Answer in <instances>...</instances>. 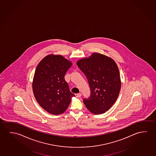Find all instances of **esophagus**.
I'll list each match as a JSON object with an SVG mask.
<instances>
[{"label": "esophagus", "mask_w": 156, "mask_h": 156, "mask_svg": "<svg viewBox=\"0 0 156 156\" xmlns=\"http://www.w3.org/2000/svg\"><path fill=\"white\" fill-rule=\"evenodd\" d=\"M75 96H76V97H77V98H79V97H81V96H82V94H75Z\"/></svg>", "instance_id": "34e87169"}]
</instances>
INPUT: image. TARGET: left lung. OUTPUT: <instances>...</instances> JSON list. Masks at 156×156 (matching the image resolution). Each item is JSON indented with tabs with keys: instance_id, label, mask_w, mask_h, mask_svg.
<instances>
[{
	"instance_id": "obj_1",
	"label": "left lung",
	"mask_w": 156,
	"mask_h": 156,
	"mask_svg": "<svg viewBox=\"0 0 156 156\" xmlns=\"http://www.w3.org/2000/svg\"><path fill=\"white\" fill-rule=\"evenodd\" d=\"M77 65L88 80L90 96L83 99L91 113L99 115L110 108L117 99L121 88L119 71L115 60L99 53L77 61Z\"/></svg>"
}]
</instances>
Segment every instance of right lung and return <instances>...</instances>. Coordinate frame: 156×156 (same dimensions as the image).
Masks as SVG:
<instances>
[{"mask_svg": "<svg viewBox=\"0 0 156 156\" xmlns=\"http://www.w3.org/2000/svg\"><path fill=\"white\" fill-rule=\"evenodd\" d=\"M72 65L62 55H48L37 66L32 82L34 96L41 107L52 115L64 112L75 97L64 79Z\"/></svg>", "mask_w": 156, "mask_h": 156, "instance_id": "right-lung-1", "label": "right lung"}]
</instances>
